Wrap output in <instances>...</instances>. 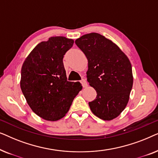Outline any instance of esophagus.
Listing matches in <instances>:
<instances>
[{"mask_svg": "<svg viewBox=\"0 0 158 158\" xmlns=\"http://www.w3.org/2000/svg\"><path fill=\"white\" fill-rule=\"evenodd\" d=\"M81 83H82V85H83V88H86L88 86L87 81H86L85 79H82L81 81Z\"/></svg>", "mask_w": 158, "mask_h": 158, "instance_id": "1", "label": "esophagus"}]
</instances>
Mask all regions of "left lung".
<instances>
[{
  "label": "left lung",
  "mask_w": 158,
  "mask_h": 158,
  "mask_svg": "<svg viewBox=\"0 0 158 158\" xmlns=\"http://www.w3.org/2000/svg\"><path fill=\"white\" fill-rule=\"evenodd\" d=\"M75 44L87 57V81L97 93L96 98L88 103L90 110L101 119H114L127 106L132 88L129 58L115 43L98 33L85 34Z\"/></svg>",
  "instance_id": "1"
}]
</instances>
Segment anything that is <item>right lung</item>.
Masks as SVG:
<instances>
[{
	"label": "right lung",
	"mask_w": 158,
	"mask_h": 158,
	"mask_svg": "<svg viewBox=\"0 0 158 158\" xmlns=\"http://www.w3.org/2000/svg\"><path fill=\"white\" fill-rule=\"evenodd\" d=\"M73 43L64 36L50 37L34 47L21 68V91L32 111L47 121L64 117L82 90L80 82L67 81L62 61Z\"/></svg>",
	"instance_id": "obj_1"
}]
</instances>
